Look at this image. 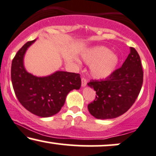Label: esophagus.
<instances>
[{"mask_svg": "<svg viewBox=\"0 0 156 156\" xmlns=\"http://www.w3.org/2000/svg\"><path fill=\"white\" fill-rule=\"evenodd\" d=\"M87 85V80L85 77L82 78V87H85Z\"/></svg>", "mask_w": 156, "mask_h": 156, "instance_id": "1", "label": "esophagus"}]
</instances>
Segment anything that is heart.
I'll list each match as a JSON object with an SVG mask.
<instances>
[{
  "instance_id": "obj_1",
  "label": "heart",
  "mask_w": 156,
  "mask_h": 156,
  "mask_svg": "<svg viewBox=\"0 0 156 156\" xmlns=\"http://www.w3.org/2000/svg\"><path fill=\"white\" fill-rule=\"evenodd\" d=\"M83 60L90 65L93 77L104 79L112 74L118 63V57L104 47H96L83 55Z\"/></svg>"
}]
</instances>
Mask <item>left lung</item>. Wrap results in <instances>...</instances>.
<instances>
[{
  "instance_id": "obj_1",
  "label": "left lung",
  "mask_w": 156,
  "mask_h": 156,
  "mask_svg": "<svg viewBox=\"0 0 156 156\" xmlns=\"http://www.w3.org/2000/svg\"><path fill=\"white\" fill-rule=\"evenodd\" d=\"M143 83L140 57L133 47L122 66L102 80H90L87 85L96 91L95 100L87 105L97 119H112L126 112L140 94Z\"/></svg>"
}]
</instances>
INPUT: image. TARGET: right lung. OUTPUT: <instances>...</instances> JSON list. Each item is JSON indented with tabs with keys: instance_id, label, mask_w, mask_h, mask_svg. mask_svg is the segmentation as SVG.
<instances>
[{
	"instance_id": "right-lung-1",
	"label": "right lung",
	"mask_w": 156,
	"mask_h": 156,
	"mask_svg": "<svg viewBox=\"0 0 156 156\" xmlns=\"http://www.w3.org/2000/svg\"><path fill=\"white\" fill-rule=\"evenodd\" d=\"M36 40L27 42L12 60L11 77L14 93L20 103L27 110L41 118L57 114L65 103L67 94L81 87L80 74L56 71L44 77L27 72L23 58L27 49Z\"/></svg>"
}]
</instances>
